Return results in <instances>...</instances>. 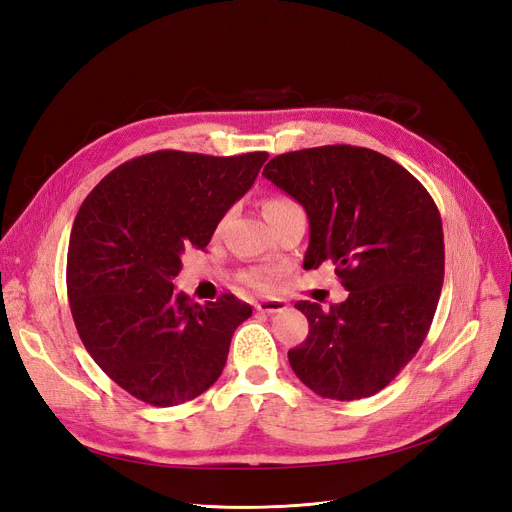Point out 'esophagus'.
I'll return each mask as SVG.
<instances>
[{"mask_svg": "<svg viewBox=\"0 0 512 512\" xmlns=\"http://www.w3.org/2000/svg\"><path fill=\"white\" fill-rule=\"evenodd\" d=\"M257 312H263V314H274V312H282L287 308V301L282 299H261L259 304H255Z\"/></svg>", "mask_w": 512, "mask_h": 512, "instance_id": "esophagus-1", "label": "esophagus"}]
</instances>
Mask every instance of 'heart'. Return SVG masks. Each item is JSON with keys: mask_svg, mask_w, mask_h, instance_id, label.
Instances as JSON below:
<instances>
[{"mask_svg": "<svg viewBox=\"0 0 512 512\" xmlns=\"http://www.w3.org/2000/svg\"><path fill=\"white\" fill-rule=\"evenodd\" d=\"M289 206H295L289 198H282V196H274L270 200H266V204H263V213L270 215V213H276V211H282V208H289ZM251 285L255 289H263L266 287V280H263L261 276H253L251 278Z\"/></svg>", "mask_w": 512, "mask_h": 512, "instance_id": "obj_1", "label": "heart"}]
</instances>
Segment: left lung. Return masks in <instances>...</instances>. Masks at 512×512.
Returning a JSON list of instances; mask_svg holds the SVG:
<instances>
[{
    "mask_svg": "<svg viewBox=\"0 0 512 512\" xmlns=\"http://www.w3.org/2000/svg\"><path fill=\"white\" fill-rule=\"evenodd\" d=\"M263 177L306 208L304 268L331 261L348 291L329 310L297 301L310 333L289 350V363L325 399H367L420 350L437 312L445 276L439 208L409 170L367 147L289 151Z\"/></svg>",
    "mask_w": 512,
    "mask_h": 512,
    "instance_id": "1",
    "label": "left lung"
}]
</instances>
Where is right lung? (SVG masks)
<instances>
[{"mask_svg": "<svg viewBox=\"0 0 512 512\" xmlns=\"http://www.w3.org/2000/svg\"><path fill=\"white\" fill-rule=\"evenodd\" d=\"M266 160L162 149L113 168L82 202L67 253L71 316L94 363L135 399L175 407L219 380L253 308L232 293L194 304L173 278Z\"/></svg>", "mask_w": 512, "mask_h": 512, "instance_id": "add662e5", "label": "right lung"}]
</instances>
